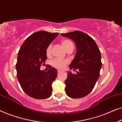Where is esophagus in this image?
Wrapping results in <instances>:
<instances>
[{
  "label": "esophagus",
  "instance_id": "1",
  "mask_svg": "<svg viewBox=\"0 0 122 122\" xmlns=\"http://www.w3.org/2000/svg\"><path fill=\"white\" fill-rule=\"evenodd\" d=\"M61 71V70H58V73H60Z\"/></svg>",
  "mask_w": 122,
  "mask_h": 122
}]
</instances>
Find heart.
Returning a JSON list of instances; mask_svg holds the SVG:
<instances>
[{"label":"heart","instance_id":"heart-1","mask_svg":"<svg viewBox=\"0 0 122 122\" xmlns=\"http://www.w3.org/2000/svg\"><path fill=\"white\" fill-rule=\"evenodd\" d=\"M61 46L64 48V49L66 51H67L68 49H71V48H74V44L72 43V41L68 39H63L61 41ZM51 45L50 44L48 46L46 50V54L47 56H49L51 53ZM68 63V60H64L61 59H56L53 60L51 62V64L54 67L57 68L59 69H61L66 67V65Z\"/></svg>","mask_w":122,"mask_h":122}]
</instances>
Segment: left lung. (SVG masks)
Instances as JSON below:
<instances>
[{"label":"left lung","instance_id":"8db88e82","mask_svg":"<svg viewBox=\"0 0 122 122\" xmlns=\"http://www.w3.org/2000/svg\"><path fill=\"white\" fill-rule=\"evenodd\" d=\"M74 41L76 45V56L69 67L76 74L69 71L65 81L66 92L72 98H81L91 92L99 76L102 67L101 54L95 41L81 31L61 34Z\"/></svg>","mask_w":122,"mask_h":122}]
</instances>
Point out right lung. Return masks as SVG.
I'll return each instance as SVG.
<instances>
[{
  "instance_id": "right-lung-1",
  "label": "right lung",
  "mask_w": 122,
  "mask_h": 122,
  "mask_svg": "<svg viewBox=\"0 0 122 122\" xmlns=\"http://www.w3.org/2000/svg\"><path fill=\"white\" fill-rule=\"evenodd\" d=\"M58 34L36 31L26 38L20 48L16 64L17 78L23 91L30 97L43 99L51 96L57 71L51 66L47 71L40 68L47 59L46 48Z\"/></svg>"
}]
</instances>
